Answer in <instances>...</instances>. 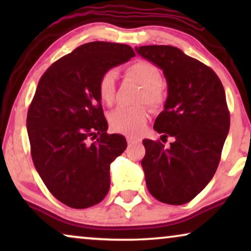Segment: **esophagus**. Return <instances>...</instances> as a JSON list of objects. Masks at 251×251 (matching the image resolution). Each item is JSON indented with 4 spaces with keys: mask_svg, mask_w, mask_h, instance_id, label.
<instances>
[{
    "mask_svg": "<svg viewBox=\"0 0 251 251\" xmlns=\"http://www.w3.org/2000/svg\"><path fill=\"white\" fill-rule=\"evenodd\" d=\"M126 142H128V144H135V143H140L142 142V139L137 138V137H132V136H126Z\"/></svg>",
    "mask_w": 251,
    "mask_h": 251,
    "instance_id": "34e87169",
    "label": "esophagus"
}]
</instances>
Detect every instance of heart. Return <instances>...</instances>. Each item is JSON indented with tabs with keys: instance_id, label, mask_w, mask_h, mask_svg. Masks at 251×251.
Wrapping results in <instances>:
<instances>
[{
	"instance_id": "obj_1",
	"label": "heart",
	"mask_w": 251,
	"mask_h": 251,
	"mask_svg": "<svg viewBox=\"0 0 251 251\" xmlns=\"http://www.w3.org/2000/svg\"><path fill=\"white\" fill-rule=\"evenodd\" d=\"M126 76L142 85L139 101H146L153 107L162 105L166 99L161 74L155 65L146 60H137L126 68ZM115 72L108 71L99 78L97 90L100 100L106 105H111L115 98ZM149 119V112L145 106L135 107H118L109 114V123L115 131L138 135L144 130Z\"/></svg>"
}]
</instances>
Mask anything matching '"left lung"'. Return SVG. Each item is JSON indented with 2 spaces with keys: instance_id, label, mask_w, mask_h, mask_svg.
Returning a JSON list of instances; mask_svg holds the SVG:
<instances>
[{
  "instance_id": "obj_1",
  "label": "left lung",
  "mask_w": 251,
  "mask_h": 251,
  "mask_svg": "<svg viewBox=\"0 0 251 251\" xmlns=\"http://www.w3.org/2000/svg\"><path fill=\"white\" fill-rule=\"evenodd\" d=\"M136 51L163 72L168 97L154 129L175 138L169 149L143 140L147 188L163 203H187L207 186L221 161L229 130L224 88L210 67L178 48L144 46Z\"/></svg>"
}]
</instances>
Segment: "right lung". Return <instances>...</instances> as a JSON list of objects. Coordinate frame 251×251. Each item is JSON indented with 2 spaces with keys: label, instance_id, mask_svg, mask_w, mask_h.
<instances>
[{
  "label": "right lung",
  "instance_id": "right-lung-1",
  "mask_svg": "<svg viewBox=\"0 0 251 251\" xmlns=\"http://www.w3.org/2000/svg\"><path fill=\"white\" fill-rule=\"evenodd\" d=\"M132 57L126 44L85 43L40 78L27 113L30 153L48 190L68 207H92L108 193L109 166L125 152L126 140L106 132L97 84L102 74Z\"/></svg>",
  "mask_w": 251,
  "mask_h": 251
}]
</instances>
